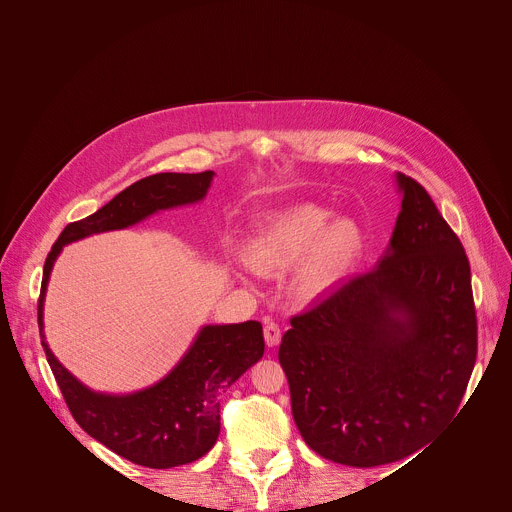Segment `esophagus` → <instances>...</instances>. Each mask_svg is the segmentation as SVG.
<instances>
[{
	"label": "esophagus",
	"mask_w": 512,
	"mask_h": 512,
	"mask_svg": "<svg viewBox=\"0 0 512 512\" xmlns=\"http://www.w3.org/2000/svg\"><path fill=\"white\" fill-rule=\"evenodd\" d=\"M263 338H265V344H267V346H278V344H280V338H282L280 326L274 324V321H270V319H265V324H263Z\"/></svg>",
	"instance_id": "esophagus-1"
}]
</instances>
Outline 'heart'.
<instances>
[{"mask_svg": "<svg viewBox=\"0 0 512 512\" xmlns=\"http://www.w3.org/2000/svg\"><path fill=\"white\" fill-rule=\"evenodd\" d=\"M363 242L357 220H334L326 207L297 203L263 215L247 242V259L263 274L288 270L299 260L294 286L305 297H317L346 276Z\"/></svg>", "mask_w": 512, "mask_h": 512, "instance_id": "obj_1", "label": "heart"}]
</instances>
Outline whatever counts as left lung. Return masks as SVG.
Here are the masks:
<instances>
[{"label":"left lung","instance_id":"obj_1","mask_svg":"<svg viewBox=\"0 0 512 512\" xmlns=\"http://www.w3.org/2000/svg\"><path fill=\"white\" fill-rule=\"evenodd\" d=\"M400 213L373 270L290 319L280 365L311 450L348 467L405 459L454 417L477 357L471 267L425 188L396 174Z\"/></svg>","mask_w":512,"mask_h":512}]
</instances>
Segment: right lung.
<instances>
[{"label":"right lung","instance_id":"obj_1","mask_svg":"<svg viewBox=\"0 0 512 512\" xmlns=\"http://www.w3.org/2000/svg\"><path fill=\"white\" fill-rule=\"evenodd\" d=\"M213 172L153 174L130 184L85 220L64 228L51 247L41 282L39 334L66 405L85 432L134 465L170 469L207 454L220 436L222 394L263 357L259 321L203 326L176 367L157 384L130 394L87 388L56 359L45 340L43 303L49 276L62 249L91 234L130 228L149 215L205 199Z\"/></svg>","mask_w":512,"mask_h":512}]
</instances>
